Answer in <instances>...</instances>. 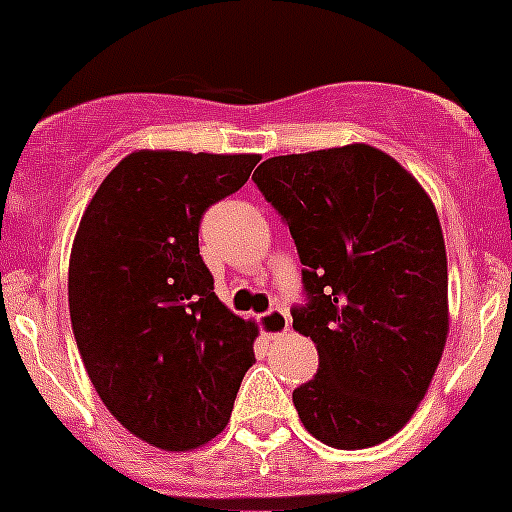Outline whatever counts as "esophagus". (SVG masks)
Segmentation results:
<instances>
[{
    "instance_id": "1",
    "label": "esophagus",
    "mask_w": 512,
    "mask_h": 512,
    "mask_svg": "<svg viewBox=\"0 0 512 512\" xmlns=\"http://www.w3.org/2000/svg\"><path fill=\"white\" fill-rule=\"evenodd\" d=\"M259 327L261 332H264L269 340H276V337H281L284 332L289 330V314L287 309L281 307H271L269 312L259 314Z\"/></svg>"
}]
</instances>
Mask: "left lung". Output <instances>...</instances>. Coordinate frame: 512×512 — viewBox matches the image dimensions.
Wrapping results in <instances>:
<instances>
[{"mask_svg":"<svg viewBox=\"0 0 512 512\" xmlns=\"http://www.w3.org/2000/svg\"><path fill=\"white\" fill-rule=\"evenodd\" d=\"M253 182L304 266L292 320L320 353L317 375L292 393L304 429L337 449L386 442L421 403L447 342L437 210L368 144L271 157Z\"/></svg>","mask_w":512,"mask_h":512,"instance_id":"8db88e82","label":"left lung"}]
</instances>
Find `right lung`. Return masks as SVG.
<instances>
[{"instance_id":"add662e5","label":"right lung","mask_w":512,"mask_h":512,"mask_svg":"<svg viewBox=\"0 0 512 512\" xmlns=\"http://www.w3.org/2000/svg\"><path fill=\"white\" fill-rule=\"evenodd\" d=\"M256 154L121 159L83 213L68 271L70 325L93 388L124 429L167 452L210 442L253 365L256 325L213 292L205 210L246 185Z\"/></svg>"}]
</instances>
